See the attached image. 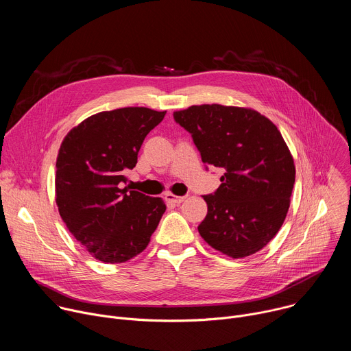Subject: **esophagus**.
<instances>
[{
	"label": "esophagus",
	"mask_w": 351,
	"mask_h": 351,
	"mask_svg": "<svg viewBox=\"0 0 351 351\" xmlns=\"http://www.w3.org/2000/svg\"><path fill=\"white\" fill-rule=\"evenodd\" d=\"M165 199L171 204H180L182 202H184V199H186V195H175L172 193H167Z\"/></svg>",
	"instance_id": "1"
}]
</instances>
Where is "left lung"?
Masks as SVG:
<instances>
[{
    "mask_svg": "<svg viewBox=\"0 0 351 351\" xmlns=\"http://www.w3.org/2000/svg\"><path fill=\"white\" fill-rule=\"evenodd\" d=\"M173 118L191 133L203 162L225 169L217 191L203 195L208 213L198 233L228 257L256 254L279 232L290 207L295 168L280 132L241 107L191 106Z\"/></svg>",
    "mask_w": 351,
    "mask_h": 351,
    "instance_id": "1",
    "label": "left lung"
}]
</instances>
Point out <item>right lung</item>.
<instances>
[{
  "label": "right lung",
  "mask_w": 351,
  "mask_h": 351,
  "mask_svg": "<svg viewBox=\"0 0 351 351\" xmlns=\"http://www.w3.org/2000/svg\"><path fill=\"white\" fill-rule=\"evenodd\" d=\"M165 114L144 107L98 112L73 128L60 147L56 175L60 215L98 261L119 264L140 254L167 210L160 197L122 189L145 136Z\"/></svg>",
  "instance_id": "right-lung-1"
}]
</instances>
